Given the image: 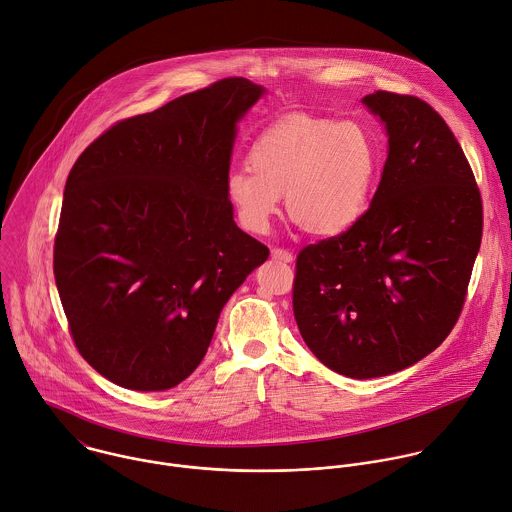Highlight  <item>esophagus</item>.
I'll use <instances>...</instances> for the list:
<instances>
[{
	"label": "esophagus",
	"instance_id": "obj_1",
	"mask_svg": "<svg viewBox=\"0 0 512 512\" xmlns=\"http://www.w3.org/2000/svg\"><path fill=\"white\" fill-rule=\"evenodd\" d=\"M271 257L277 259V261H283V263H291L293 261V253L287 251V249H281V247H275L271 251Z\"/></svg>",
	"mask_w": 512,
	"mask_h": 512
}]
</instances>
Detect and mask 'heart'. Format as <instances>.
I'll return each instance as SVG.
<instances>
[{"mask_svg": "<svg viewBox=\"0 0 512 512\" xmlns=\"http://www.w3.org/2000/svg\"><path fill=\"white\" fill-rule=\"evenodd\" d=\"M380 162L378 140L366 124L291 114L253 140L247 166L231 170L225 193L249 233L269 231L285 195L289 217L307 233L337 237L368 213Z\"/></svg>", "mask_w": 512, "mask_h": 512, "instance_id": "1", "label": "heart"}]
</instances>
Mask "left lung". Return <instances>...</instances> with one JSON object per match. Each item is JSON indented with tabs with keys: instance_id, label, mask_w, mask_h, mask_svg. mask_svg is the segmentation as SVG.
I'll use <instances>...</instances> for the list:
<instances>
[{
	"instance_id": "left-lung-1",
	"label": "left lung",
	"mask_w": 512,
	"mask_h": 512,
	"mask_svg": "<svg viewBox=\"0 0 512 512\" xmlns=\"http://www.w3.org/2000/svg\"><path fill=\"white\" fill-rule=\"evenodd\" d=\"M388 158L364 219L299 251L293 313L329 370L380 378L426 358L456 325L482 239L472 168L424 100L378 90Z\"/></svg>"
}]
</instances>
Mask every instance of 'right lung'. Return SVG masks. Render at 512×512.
Wrapping results in <instances>:
<instances>
[{"instance_id":"obj_1","label":"right lung","mask_w":512,"mask_h":512,"mask_svg":"<svg viewBox=\"0 0 512 512\" xmlns=\"http://www.w3.org/2000/svg\"><path fill=\"white\" fill-rule=\"evenodd\" d=\"M263 92L223 78L116 122L72 166L54 277L80 356L106 380L136 392L187 380L269 257L225 193L237 122Z\"/></svg>"}]
</instances>
